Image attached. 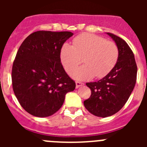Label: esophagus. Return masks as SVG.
Instances as JSON below:
<instances>
[{
    "mask_svg": "<svg viewBox=\"0 0 147 147\" xmlns=\"http://www.w3.org/2000/svg\"><path fill=\"white\" fill-rule=\"evenodd\" d=\"M84 85V83H82V82H76V88H80V87H81V86H82V85Z\"/></svg>",
    "mask_w": 147,
    "mask_h": 147,
    "instance_id": "obj_1",
    "label": "esophagus"
}]
</instances>
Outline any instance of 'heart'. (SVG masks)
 Here are the masks:
<instances>
[{"instance_id":"obj_1","label":"heart","mask_w":147,"mask_h":147,"mask_svg":"<svg viewBox=\"0 0 147 147\" xmlns=\"http://www.w3.org/2000/svg\"><path fill=\"white\" fill-rule=\"evenodd\" d=\"M119 51L113 41L91 34H83L74 38V45L65 43L61 49V60L65 69L71 72L84 58L86 65L71 71L73 78L87 80L107 76L119 59Z\"/></svg>"}]
</instances>
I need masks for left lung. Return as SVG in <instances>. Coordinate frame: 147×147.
I'll list each match as a JSON object with an SVG mask.
<instances>
[{"instance_id":"obj_1","label":"left lung","mask_w":147,"mask_h":147,"mask_svg":"<svg viewBox=\"0 0 147 147\" xmlns=\"http://www.w3.org/2000/svg\"><path fill=\"white\" fill-rule=\"evenodd\" d=\"M117 45L119 59L107 76L86 85L91 95L84 102L85 108L98 117L114 115L124 107L134 89L137 78V65L132 51L123 39L107 33Z\"/></svg>"}]
</instances>
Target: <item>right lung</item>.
Masks as SVG:
<instances>
[{
    "label": "right lung",
    "mask_w": 147,
    "mask_h": 147,
    "mask_svg": "<svg viewBox=\"0 0 147 147\" xmlns=\"http://www.w3.org/2000/svg\"><path fill=\"white\" fill-rule=\"evenodd\" d=\"M74 34L38 31L22 42L13 62L12 88L24 110L37 117H48L60 109L66 93L76 83L61 63V49Z\"/></svg>",
    "instance_id": "right-lung-1"
}]
</instances>
